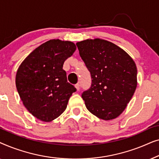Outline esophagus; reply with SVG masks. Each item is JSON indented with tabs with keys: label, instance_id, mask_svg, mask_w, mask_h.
<instances>
[{
	"label": "esophagus",
	"instance_id": "obj_1",
	"mask_svg": "<svg viewBox=\"0 0 159 159\" xmlns=\"http://www.w3.org/2000/svg\"><path fill=\"white\" fill-rule=\"evenodd\" d=\"M75 87H76V88H77V91H79V90H80V85L79 83L76 84H75Z\"/></svg>",
	"mask_w": 159,
	"mask_h": 159
}]
</instances>
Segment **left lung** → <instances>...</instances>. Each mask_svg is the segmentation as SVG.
I'll use <instances>...</instances> for the list:
<instances>
[{
  "label": "left lung",
  "instance_id": "left-lung-1",
  "mask_svg": "<svg viewBox=\"0 0 159 159\" xmlns=\"http://www.w3.org/2000/svg\"><path fill=\"white\" fill-rule=\"evenodd\" d=\"M76 45L92 80L90 88L82 93L87 108L103 120L116 118L136 90L134 61L125 51L105 40H86Z\"/></svg>",
  "mask_w": 159,
  "mask_h": 159
}]
</instances>
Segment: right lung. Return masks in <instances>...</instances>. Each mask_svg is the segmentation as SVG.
Segmentation results:
<instances>
[{
	"instance_id": "add662e5",
	"label": "right lung",
	"mask_w": 159,
	"mask_h": 159,
	"mask_svg": "<svg viewBox=\"0 0 159 159\" xmlns=\"http://www.w3.org/2000/svg\"><path fill=\"white\" fill-rule=\"evenodd\" d=\"M76 50L69 41L51 40L34 49L19 66L16 86L26 108L37 119L51 121L66 108L77 89L67 82L65 61Z\"/></svg>"
}]
</instances>
